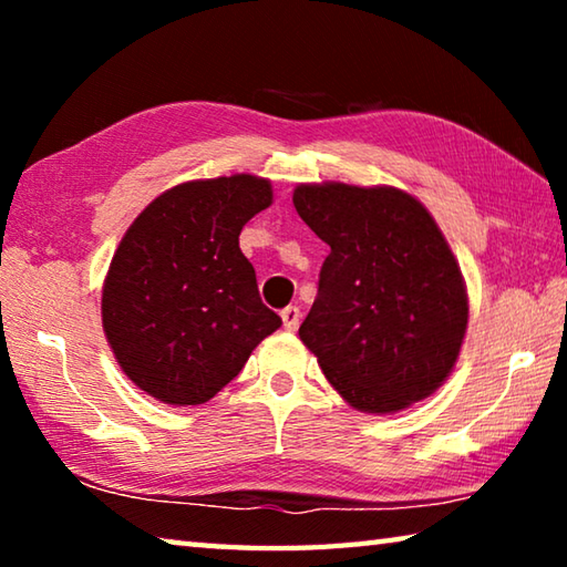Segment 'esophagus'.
<instances>
[{
    "instance_id": "obj_1",
    "label": "esophagus",
    "mask_w": 567,
    "mask_h": 567,
    "mask_svg": "<svg viewBox=\"0 0 567 567\" xmlns=\"http://www.w3.org/2000/svg\"><path fill=\"white\" fill-rule=\"evenodd\" d=\"M282 315V322H285V330H290V332H295L297 330V324H300V318H302V312H300V307H285V310L280 312Z\"/></svg>"
}]
</instances>
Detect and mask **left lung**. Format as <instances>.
Wrapping results in <instances>:
<instances>
[{
	"label": "left lung",
	"instance_id": "8db88e82",
	"mask_svg": "<svg viewBox=\"0 0 567 567\" xmlns=\"http://www.w3.org/2000/svg\"><path fill=\"white\" fill-rule=\"evenodd\" d=\"M292 203L330 245L300 324L324 378L380 415L433 395L467 328L463 272L435 219L395 187L300 185Z\"/></svg>",
	"mask_w": 567,
	"mask_h": 567
}]
</instances>
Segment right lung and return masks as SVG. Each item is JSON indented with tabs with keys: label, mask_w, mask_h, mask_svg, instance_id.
<instances>
[{
	"label": "right lung",
	"mask_w": 567,
	"mask_h": 567,
	"mask_svg": "<svg viewBox=\"0 0 567 567\" xmlns=\"http://www.w3.org/2000/svg\"><path fill=\"white\" fill-rule=\"evenodd\" d=\"M272 205L252 175L195 179L150 203L124 233L102 290V328L134 385L203 405L280 328L262 305L239 233Z\"/></svg>",
	"instance_id": "add662e5"
}]
</instances>
